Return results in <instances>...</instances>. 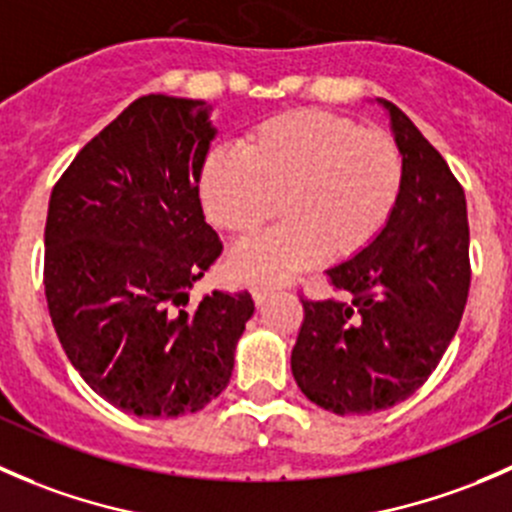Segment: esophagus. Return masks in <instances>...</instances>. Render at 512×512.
Here are the masks:
<instances>
[{
	"label": "esophagus",
	"instance_id": "obj_1",
	"mask_svg": "<svg viewBox=\"0 0 512 512\" xmlns=\"http://www.w3.org/2000/svg\"><path fill=\"white\" fill-rule=\"evenodd\" d=\"M273 291H276V288H273L271 283H256V286H251V296H254V301L258 303V306H261V303L266 301Z\"/></svg>",
	"mask_w": 512,
	"mask_h": 512
}]
</instances>
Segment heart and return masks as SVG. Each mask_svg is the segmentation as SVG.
<instances>
[{
    "mask_svg": "<svg viewBox=\"0 0 512 512\" xmlns=\"http://www.w3.org/2000/svg\"><path fill=\"white\" fill-rule=\"evenodd\" d=\"M214 226L236 239L278 214L281 226L241 246L231 271L246 281L286 278L326 254L356 256L386 229L403 186L396 139L323 109L276 114L251 126L239 151L211 149L196 176Z\"/></svg>",
    "mask_w": 512,
    "mask_h": 512,
    "instance_id": "heart-1",
    "label": "heart"
}]
</instances>
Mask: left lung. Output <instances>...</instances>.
<instances>
[{
	"instance_id": "obj_1",
	"label": "left lung",
	"mask_w": 512,
	"mask_h": 512,
	"mask_svg": "<svg viewBox=\"0 0 512 512\" xmlns=\"http://www.w3.org/2000/svg\"><path fill=\"white\" fill-rule=\"evenodd\" d=\"M403 186L386 229L328 268L343 301H303L291 371L311 403L338 416L386 411L428 381L463 318L470 288L468 206L443 156L386 99Z\"/></svg>"
}]
</instances>
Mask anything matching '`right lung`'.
Returning a JSON list of instances; mask_svg holds the SVG:
<instances>
[{"label": "right lung", "instance_id": "obj_1", "mask_svg": "<svg viewBox=\"0 0 512 512\" xmlns=\"http://www.w3.org/2000/svg\"><path fill=\"white\" fill-rule=\"evenodd\" d=\"M214 136L206 101L141 96L79 151L49 199L54 331L86 386L139 418L214 401L254 316L246 291L189 306V288L221 254L196 186Z\"/></svg>", "mask_w": 512, "mask_h": 512}]
</instances>
